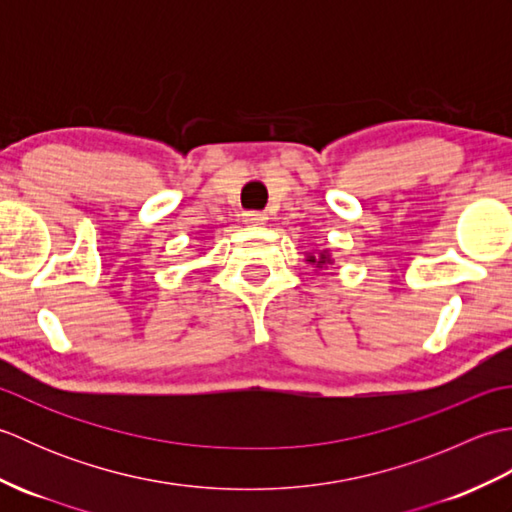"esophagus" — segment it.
Here are the masks:
<instances>
[{"mask_svg": "<svg viewBox=\"0 0 512 512\" xmlns=\"http://www.w3.org/2000/svg\"><path fill=\"white\" fill-rule=\"evenodd\" d=\"M268 222V215L262 211H248L244 213V224L248 226H262Z\"/></svg>", "mask_w": 512, "mask_h": 512, "instance_id": "obj_1", "label": "esophagus"}]
</instances>
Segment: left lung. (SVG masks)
<instances>
[{
    "instance_id": "left-lung-1",
    "label": "left lung",
    "mask_w": 512,
    "mask_h": 512,
    "mask_svg": "<svg viewBox=\"0 0 512 512\" xmlns=\"http://www.w3.org/2000/svg\"><path fill=\"white\" fill-rule=\"evenodd\" d=\"M308 262L314 264L317 268H323L325 264H332V259H330V255L323 250V253H319V255H308Z\"/></svg>"
}]
</instances>
